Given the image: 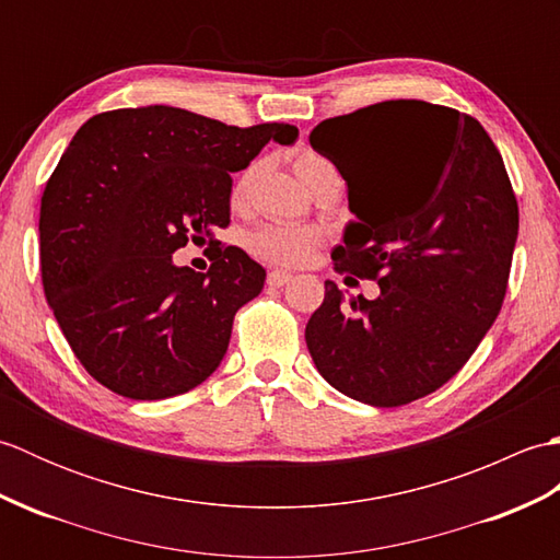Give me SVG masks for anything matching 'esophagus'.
<instances>
[{"label":"esophagus","mask_w":560,"mask_h":560,"mask_svg":"<svg viewBox=\"0 0 560 560\" xmlns=\"http://www.w3.org/2000/svg\"><path fill=\"white\" fill-rule=\"evenodd\" d=\"M293 277L289 271H281V269H273V271H269V277H267V283L269 287H273V289H279V287H287V283L291 281Z\"/></svg>","instance_id":"obj_1"}]
</instances>
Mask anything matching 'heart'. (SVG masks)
<instances>
[{"instance_id": "1", "label": "heart", "mask_w": 560, "mask_h": 560, "mask_svg": "<svg viewBox=\"0 0 560 560\" xmlns=\"http://www.w3.org/2000/svg\"><path fill=\"white\" fill-rule=\"evenodd\" d=\"M329 168H331L329 161L311 151L299 153L293 161V171L301 177L303 185H311L315 175ZM253 173H255L253 168H247L237 175V180L233 183L231 199L235 205H241V201L247 197L249 183H253ZM313 245H315V235L311 231H295V229H261L259 233L253 235V241H249V247H253L255 255H259L261 259L277 261V265H301V261L311 257Z\"/></svg>"}]
</instances>
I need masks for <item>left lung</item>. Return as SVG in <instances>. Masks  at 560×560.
<instances>
[{"instance_id": "left-lung-1", "label": "left lung", "mask_w": 560, "mask_h": 560, "mask_svg": "<svg viewBox=\"0 0 560 560\" xmlns=\"http://www.w3.org/2000/svg\"><path fill=\"white\" fill-rule=\"evenodd\" d=\"M311 147L337 165L355 221L335 269L380 287L343 303L335 281L305 341L327 383L371 407L443 387L477 351L505 299L517 199L486 129L425 101H385L329 117ZM351 279V277H347Z\"/></svg>"}]
</instances>
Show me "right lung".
Here are the masks:
<instances>
[{"mask_svg":"<svg viewBox=\"0 0 560 560\" xmlns=\"http://www.w3.org/2000/svg\"><path fill=\"white\" fill-rule=\"evenodd\" d=\"M299 129L231 127L168 105L83 122L40 199V273L62 335L93 380L127 399L183 395L221 365L233 317L267 271L219 245L207 273L177 267L187 241L231 223V173Z\"/></svg>","mask_w":560,"mask_h":560,"instance_id":"right-lung-1","label":"right lung"}]
</instances>
